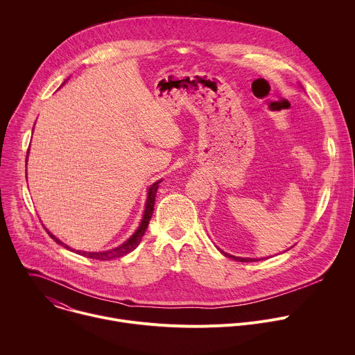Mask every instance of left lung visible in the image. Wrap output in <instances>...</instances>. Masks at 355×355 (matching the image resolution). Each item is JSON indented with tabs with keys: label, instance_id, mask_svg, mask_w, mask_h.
<instances>
[{
	"label": "left lung",
	"instance_id": "8db88e82",
	"mask_svg": "<svg viewBox=\"0 0 355 355\" xmlns=\"http://www.w3.org/2000/svg\"><path fill=\"white\" fill-rule=\"evenodd\" d=\"M224 257H228V258H231V259H234V261H239V262H255V261H259V259H252V258H240V257H234V255H230V254H225V252H223V251H220Z\"/></svg>",
	"mask_w": 355,
	"mask_h": 355
}]
</instances>
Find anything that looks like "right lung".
<instances>
[{"mask_svg": "<svg viewBox=\"0 0 355 355\" xmlns=\"http://www.w3.org/2000/svg\"><path fill=\"white\" fill-rule=\"evenodd\" d=\"M29 153V150H28ZM162 181H156L148 191V199H146V206H145V213H144V217H142V221L139 224V227L137 228V231L131 235V237L121 245H118L116 248L114 250H108V251H101V252H86V251H75V250H71L68 245H65L64 243H61L55 235H53L49 230V235L50 237L60 245H62L64 248L69 250V251H75L78 255H82V257H86V258H90V259H97V261H110V259H115V258H120V257H124L130 252H132L138 245L139 243L142 241V237L144 234L149 225V221L152 218V214H153V210H155V200H156V192H157V188H159V184Z\"/></svg>", "mask_w": 355, "mask_h": 355, "instance_id": "right-lung-1", "label": "right lung"}]
</instances>
